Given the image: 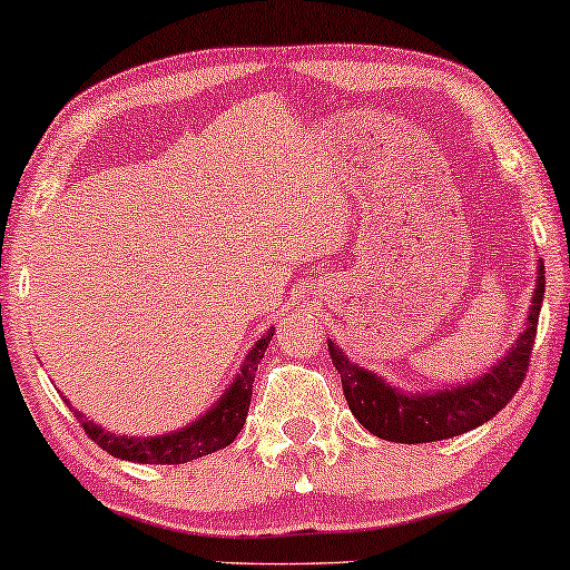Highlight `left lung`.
<instances>
[{
	"label": "left lung",
	"mask_w": 570,
	"mask_h": 570,
	"mask_svg": "<svg viewBox=\"0 0 570 570\" xmlns=\"http://www.w3.org/2000/svg\"><path fill=\"white\" fill-rule=\"evenodd\" d=\"M537 285L529 306L524 332L519 334L517 345H511L501 361L488 373L470 384H459L439 392L407 394L386 384L376 373L350 363L345 353L330 340V355L334 368L340 371L345 400L365 431L384 441L394 443H431L462 435L466 431L488 423L498 415L511 396L519 392L527 376L529 355L537 337V318H540L544 298V267H537Z\"/></svg>",
	"instance_id": "1"
}]
</instances>
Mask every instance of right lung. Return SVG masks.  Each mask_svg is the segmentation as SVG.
Returning a JSON list of instances; mask_svg holds the SVG:
<instances>
[{
    "instance_id": "right-lung-1",
    "label": "right lung",
    "mask_w": 570,
    "mask_h": 570,
    "mask_svg": "<svg viewBox=\"0 0 570 570\" xmlns=\"http://www.w3.org/2000/svg\"><path fill=\"white\" fill-rule=\"evenodd\" d=\"M272 330L248 350L244 365H240L238 376L233 384L225 389V394L217 400V404L209 412H205L191 425L181 428V431L166 433V435H150V439H131V435H116L108 433L106 428L92 423L75 410L77 420L82 423V431L98 443L100 449L116 459H127V462L139 464H184L191 459L215 454L225 446H230L246 423L248 404H252V384L259 368L264 350L269 345Z\"/></svg>"
}]
</instances>
